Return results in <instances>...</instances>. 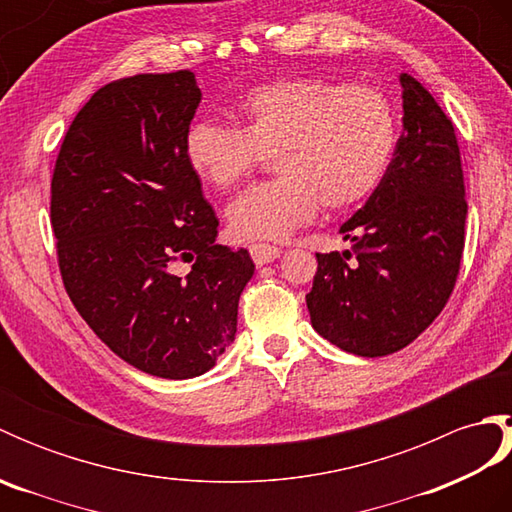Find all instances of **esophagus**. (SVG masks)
Returning <instances> with one entry per match:
<instances>
[{"label": "esophagus", "mask_w": 512, "mask_h": 512, "mask_svg": "<svg viewBox=\"0 0 512 512\" xmlns=\"http://www.w3.org/2000/svg\"><path fill=\"white\" fill-rule=\"evenodd\" d=\"M248 250H250V257H253V262H255L257 266H264V264L275 262V259L281 255V248H279V246L266 244V242L250 244Z\"/></svg>", "instance_id": "34e87169"}]
</instances>
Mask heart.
I'll return each instance as SVG.
<instances>
[{
	"label": "heart",
	"mask_w": 512,
	"mask_h": 512,
	"mask_svg": "<svg viewBox=\"0 0 512 512\" xmlns=\"http://www.w3.org/2000/svg\"><path fill=\"white\" fill-rule=\"evenodd\" d=\"M242 127L198 121L184 136V156L213 189H233L266 156L279 178L228 204L239 239H286L312 222L321 204L347 211L385 180L398 145V116L387 96L367 85L328 79H279L239 103Z\"/></svg>",
	"instance_id": "b5f03b06"
}]
</instances>
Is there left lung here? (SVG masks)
Here are the masks:
<instances>
[{"label": "left lung", "instance_id": "left-lung-1", "mask_svg": "<svg viewBox=\"0 0 512 512\" xmlns=\"http://www.w3.org/2000/svg\"><path fill=\"white\" fill-rule=\"evenodd\" d=\"M402 134L380 187L341 226L354 250L317 253L312 328L356 356L394 354L436 321L464 250V173L453 123L402 72Z\"/></svg>", "mask_w": 512, "mask_h": 512}]
</instances>
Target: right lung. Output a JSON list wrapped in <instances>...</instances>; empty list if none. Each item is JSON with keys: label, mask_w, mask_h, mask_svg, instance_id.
<instances>
[{"label": "right lung", "mask_w": 512, "mask_h": 512, "mask_svg": "<svg viewBox=\"0 0 512 512\" xmlns=\"http://www.w3.org/2000/svg\"><path fill=\"white\" fill-rule=\"evenodd\" d=\"M202 92L189 70L103 85L65 132L50 222L65 292L125 363L158 378L200 376L237 332L255 273L246 248L215 244L213 206L184 156ZM176 261L190 273H172Z\"/></svg>", "instance_id": "add662e5"}]
</instances>
